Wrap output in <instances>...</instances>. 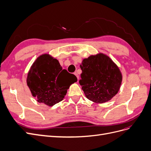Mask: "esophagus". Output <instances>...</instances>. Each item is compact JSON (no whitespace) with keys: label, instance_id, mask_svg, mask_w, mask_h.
I'll return each instance as SVG.
<instances>
[{"label":"esophagus","instance_id":"obj_1","mask_svg":"<svg viewBox=\"0 0 151 151\" xmlns=\"http://www.w3.org/2000/svg\"><path fill=\"white\" fill-rule=\"evenodd\" d=\"M74 74H75V76L77 77V79H78V81H79V75L77 74V72H74Z\"/></svg>","mask_w":151,"mask_h":151}]
</instances>
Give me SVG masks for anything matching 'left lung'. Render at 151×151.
<instances>
[{"instance_id": "8db88e82", "label": "left lung", "mask_w": 151, "mask_h": 151, "mask_svg": "<svg viewBox=\"0 0 151 151\" xmlns=\"http://www.w3.org/2000/svg\"><path fill=\"white\" fill-rule=\"evenodd\" d=\"M82 86L86 98L96 103L111 100L118 93L122 81L118 67L103 53L84 58L80 65Z\"/></svg>"}]
</instances>
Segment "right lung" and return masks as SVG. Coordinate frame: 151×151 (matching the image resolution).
I'll use <instances>...</instances> for the list:
<instances>
[{
    "label": "right lung",
    "mask_w": 151,
    "mask_h": 151,
    "mask_svg": "<svg viewBox=\"0 0 151 151\" xmlns=\"http://www.w3.org/2000/svg\"><path fill=\"white\" fill-rule=\"evenodd\" d=\"M77 81L75 75L62 69L58 60L48 54L36 58L26 80L33 96L48 106L63 100L70 86Z\"/></svg>",
    "instance_id": "obj_1"
}]
</instances>
